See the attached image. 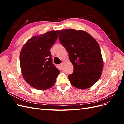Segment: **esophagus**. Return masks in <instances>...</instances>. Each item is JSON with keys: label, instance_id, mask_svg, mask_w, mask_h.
Wrapping results in <instances>:
<instances>
[{"label": "esophagus", "instance_id": "obj_1", "mask_svg": "<svg viewBox=\"0 0 124 124\" xmlns=\"http://www.w3.org/2000/svg\"><path fill=\"white\" fill-rule=\"evenodd\" d=\"M63 66V63H61V64H60V65H59V67H60V68H62Z\"/></svg>", "mask_w": 124, "mask_h": 124}]
</instances>
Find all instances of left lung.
Here are the masks:
<instances>
[{
  "label": "left lung",
  "instance_id": "1",
  "mask_svg": "<svg viewBox=\"0 0 124 124\" xmlns=\"http://www.w3.org/2000/svg\"><path fill=\"white\" fill-rule=\"evenodd\" d=\"M58 37L73 66V73L68 76L71 85L80 89L91 87L99 79L103 68L98 42L88 33L82 30L62 29Z\"/></svg>",
  "mask_w": 124,
  "mask_h": 124
}]
</instances>
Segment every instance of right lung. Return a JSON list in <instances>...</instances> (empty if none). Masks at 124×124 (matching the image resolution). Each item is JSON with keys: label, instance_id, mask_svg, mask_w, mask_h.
<instances>
[{"label": "right lung", "instance_id": "1", "mask_svg": "<svg viewBox=\"0 0 124 124\" xmlns=\"http://www.w3.org/2000/svg\"><path fill=\"white\" fill-rule=\"evenodd\" d=\"M59 31H52L31 37L21 50L22 76L29 85L37 89L42 91L53 87L59 73V70L52 62L50 52Z\"/></svg>", "mask_w": 124, "mask_h": 124}]
</instances>
